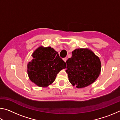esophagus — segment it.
Here are the masks:
<instances>
[{"label":"esophagus","mask_w":120,"mask_h":120,"mask_svg":"<svg viewBox=\"0 0 120 120\" xmlns=\"http://www.w3.org/2000/svg\"><path fill=\"white\" fill-rule=\"evenodd\" d=\"M63 60H64V62H66V61H67V58H63Z\"/></svg>","instance_id":"obj_1"}]
</instances>
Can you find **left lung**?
<instances>
[{"label":"left lung","instance_id":"left-lung-1","mask_svg":"<svg viewBox=\"0 0 120 120\" xmlns=\"http://www.w3.org/2000/svg\"><path fill=\"white\" fill-rule=\"evenodd\" d=\"M67 60L66 72L69 81L74 86L82 88L93 84L101 72L99 58L88 49H77Z\"/></svg>","mask_w":120,"mask_h":120}]
</instances>
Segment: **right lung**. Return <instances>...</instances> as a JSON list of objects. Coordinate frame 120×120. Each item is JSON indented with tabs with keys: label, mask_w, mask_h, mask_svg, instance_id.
<instances>
[{
	"label": "right lung",
	"mask_w": 120,
	"mask_h": 120,
	"mask_svg": "<svg viewBox=\"0 0 120 120\" xmlns=\"http://www.w3.org/2000/svg\"><path fill=\"white\" fill-rule=\"evenodd\" d=\"M32 56L33 59L27 64V74L30 79L39 87L51 84L60 71L66 67V63L50 46H41Z\"/></svg>",
	"instance_id": "obj_1"
}]
</instances>
